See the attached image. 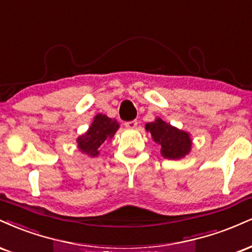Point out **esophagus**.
<instances>
[{"instance_id": "1", "label": "esophagus", "mask_w": 252, "mask_h": 252, "mask_svg": "<svg viewBox=\"0 0 252 252\" xmlns=\"http://www.w3.org/2000/svg\"><path fill=\"white\" fill-rule=\"evenodd\" d=\"M125 126L127 128H135L138 126V121L137 120H132V121H126Z\"/></svg>"}]
</instances>
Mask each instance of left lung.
<instances>
[{
	"label": "left lung",
	"instance_id": "left-lung-1",
	"mask_svg": "<svg viewBox=\"0 0 252 252\" xmlns=\"http://www.w3.org/2000/svg\"><path fill=\"white\" fill-rule=\"evenodd\" d=\"M153 140L161 146V155L167 159H180L190 152L191 139L189 133L168 125L161 119L146 124Z\"/></svg>",
	"mask_w": 252,
	"mask_h": 252
}]
</instances>
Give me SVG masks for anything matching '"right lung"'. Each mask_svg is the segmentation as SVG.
Segmentation results:
<instances>
[{"instance_id": "obj_1", "label": "right lung", "mask_w": 252, "mask_h": 252, "mask_svg": "<svg viewBox=\"0 0 252 252\" xmlns=\"http://www.w3.org/2000/svg\"><path fill=\"white\" fill-rule=\"evenodd\" d=\"M118 128H119V124L117 121L112 120L107 115L97 114L94 118L90 129L84 135L78 138L80 151L91 157L97 156L99 155L97 149L100 147V145L106 139L113 137Z\"/></svg>"}]
</instances>
